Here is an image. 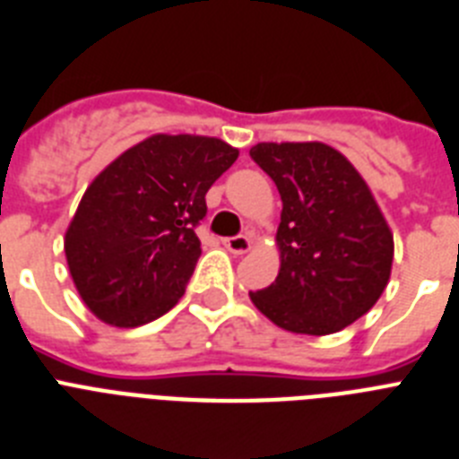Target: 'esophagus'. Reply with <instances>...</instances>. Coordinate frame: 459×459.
I'll return each instance as SVG.
<instances>
[{
  "label": "esophagus",
  "instance_id": "obj_1",
  "mask_svg": "<svg viewBox=\"0 0 459 459\" xmlns=\"http://www.w3.org/2000/svg\"><path fill=\"white\" fill-rule=\"evenodd\" d=\"M223 247L233 254H247L249 249H252V238H247V236L226 238V240H223Z\"/></svg>",
  "mask_w": 459,
  "mask_h": 459
}]
</instances>
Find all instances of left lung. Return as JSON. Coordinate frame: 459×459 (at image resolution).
<instances>
[{"instance_id":"8db88e82","label":"left lung","mask_w":459,"mask_h":459,"mask_svg":"<svg viewBox=\"0 0 459 459\" xmlns=\"http://www.w3.org/2000/svg\"><path fill=\"white\" fill-rule=\"evenodd\" d=\"M249 156L282 198L280 273L249 299L291 333L345 329L376 306L394 259V238L371 188L325 142H259Z\"/></svg>"}]
</instances>
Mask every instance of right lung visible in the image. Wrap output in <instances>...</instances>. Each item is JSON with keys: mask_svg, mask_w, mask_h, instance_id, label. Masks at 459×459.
I'll list each match as a JSON object with an SVG mask.
<instances>
[{"mask_svg": "<svg viewBox=\"0 0 459 459\" xmlns=\"http://www.w3.org/2000/svg\"><path fill=\"white\" fill-rule=\"evenodd\" d=\"M238 153L217 137L158 133L92 179L65 233V256L95 317L133 329L177 306L198 264L205 194Z\"/></svg>", "mask_w": 459, "mask_h": 459, "instance_id": "obj_1", "label": "right lung"}]
</instances>
